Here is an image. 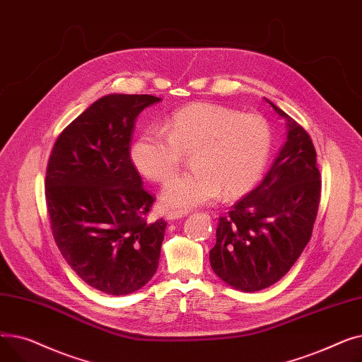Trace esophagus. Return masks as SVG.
Segmentation results:
<instances>
[{"label":"esophagus","instance_id":"esophagus-1","mask_svg":"<svg viewBox=\"0 0 362 362\" xmlns=\"http://www.w3.org/2000/svg\"><path fill=\"white\" fill-rule=\"evenodd\" d=\"M185 216H187L186 211H168L165 214V218L170 220V221H175V220H179V218L185 217Z\"/></svg>","mask_w":362,"mask_h":362}]
</instances>
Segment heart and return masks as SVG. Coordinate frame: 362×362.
<instances>
[{
  "instance_id": "heart-1",
  "label": "heart",
  "mask_w": 362,
  "mask_h": 362,
  "mask_svg": "<svg viewBox=\"0 0 362 362\" xmlns=\"http://www.w3.org/2000/svg\"><path fill=\"white\" fill-rule=\"evenodd\" d=\"M272 127L258 114L211 103L176 110L164 127L151 126L133 141L130 160L152 182H165L194 151V171L171 179L163 189L167 208L187 210L217 201L223 191L238 197L258 182L269 161Z\"/></svg>"
}]
</instances>
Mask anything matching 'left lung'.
<instances>
[{"label":"left lung","instance_id":"left-lung-1","mask_svg":"<svg viewBox=\"0 0 362 362\" xmlns=\"http://www.w3.org/2000/svg\"><path fill=\"white\" fill-rule=\"evenodd\" d=\"M286 122V142L262 182L220 217L210 251L213 272L233 289L257 292L286 274L305 248L320 204V171L311 138L265 98Z\"/></svg>","mask_w":362,"mask_h":362}]
</instances>
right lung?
Returning <instances> with one entry per match:
<instances>
[{"mask_svg": "<svg viewBox=\"0 0 362 362\" xmlns=\"http://www.w3.org/2000/svg\"><path fill=\"white\" fill-rule=\"evenodd\" d=\"M152 95L110 93L55 141L45 198L57 246L89 286L108 295L141 289L158 269L167 223L146 221L154 202L129 156L136 117Z\"/></svg>", "mask_w": 362, "mask_h": 362, "instance_id": "1", "label": "right lung"}]
</instances>
